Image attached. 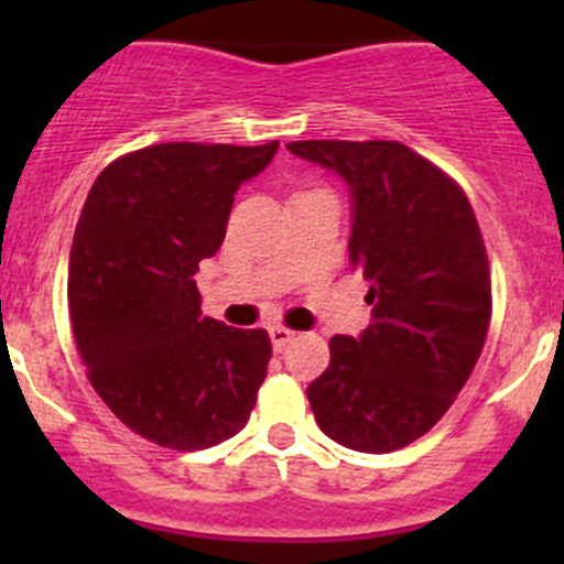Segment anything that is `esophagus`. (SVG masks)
I'll use <instances>...</instances> for the list:
<instances>
[{
    "label": "esophagus",
    "mask_w": 564,
    "mask_h": 564,
    "mask_svg": "<svg viewBox=\"0 0 564 564\" xmlns=\"http://www.w3.org/2000/svg\"><path fill=\"white\" fill-rule=\"evenodd\" d=\"M267 333H270V340H272V346H275V349H283V346H286L289 340L294 338L292 329L281 327V324H270V327H267Z\"/></svg>",
    "instance_id": "esophagus-1"
}]
</instances>
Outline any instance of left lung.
I'll return each instance as SVG.
<instances>
[{
    "mask_svg": "<svg viewBox=\"0 0 564 564\" xmlns=\"http://www.w3.org/2000/svg\"><path fill=\"white\" fill-rule=\"evenodd\" d=\"M351 196L349 261L368 278L373 322L329 338L308 384L318 429L390 453L440 423L469 379L491 322L486 246L466 193L398 141H292Z\"/></svg>",
    "mask_w": 564,
    "mask_h": 564,
    "instance_id": "1",
    "label": "left lung"
}]
</instances>
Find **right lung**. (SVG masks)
<instances>
[{
    "label": "right lung",
    "mask_w": 564,
    "mask_h": 564,
    "mask_svg": "<svg viewBox=\"0 0 564 564\" xmlns=\"http://www.w3.org/2000/svg\"><path fill=\"white\" fill-rule=\"evenodd\" d=\"M261 147L172 144L119 158L95 180L70 250V322L95 392L144 440L204 451L246 429L267 377L264 329L202 316L196 272L224 246L235 193Z\"/></svg>",
    "instance_id": "obj_1"
}]
</instances>
